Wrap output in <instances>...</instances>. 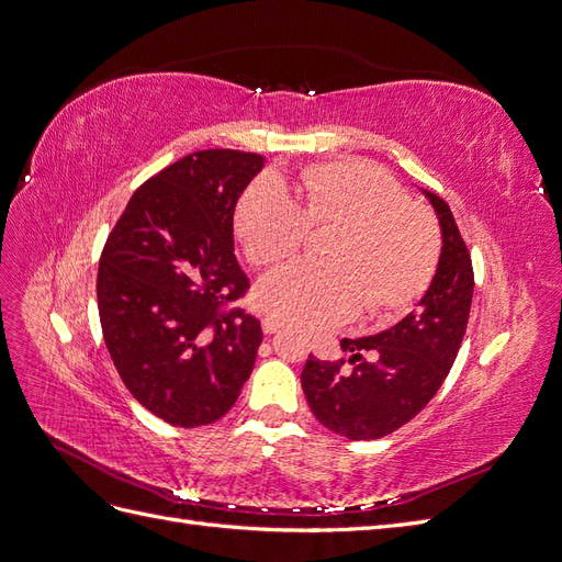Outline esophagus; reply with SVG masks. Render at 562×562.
Returning a JSON list of instances; mask_svg holds the SVG:
<instances>
[{"label": "esophagus", "instance_id": "obj_1", "mask_svg": "<svg viewBox=\"0 0 562 562\" xmlns=\"http://www.w3.org/2000/svg\"><path fill=\"white\" fill-rule=\"evenodd\" d=\"M281 326H283V323H281L277 316H265V318H262V330H265L267 335H274L277 330H281Z\"/></svg>", "mask_w": 562, "mask_h": 562}]
</instances>
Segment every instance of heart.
Masks as SVG:
<instances>
[{"label":"heart","mask_w":562,"mask_h":562,"mask_svg":"<svg viewBox=\"0 0 562 562\" xmlns=\"http://www.w3.org/2000/svg\"><path fill=\"white\" fill-rule=\"evenodd\" d=\"M291 191L262 180L239 203L236 225L255 265L293 255L310 225L335 232L323 244L326 262L297 260L262 279L265 310L304 330H328L363 302L368 314H382L422 293L438 262V225L386 171L363 161L312 164L291 178Z\"/></svg>","instance_id":"obj_1"}]
</instances>
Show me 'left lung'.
<instances>
[{
  "label": "left lung",
  "mask_w": 562,
  "mask_h": 562,
  "mask_svg": "<svg viewBox=\"0 0 562 562\" xmlns=\"http://www.w3.org/2000/svg\"><path fill=\"white\" fill-rule=\"evenodd\" d=\"M440 225L436 274L417 310L378 335L342 339L349 366L310 353L302 389L323 427L349 440H372L411 422L448 378L467 333L473 267L452 211L438 194L422 190Z\"/></svg>",
  "instance_id": "8db88e82"
}]
</instances>
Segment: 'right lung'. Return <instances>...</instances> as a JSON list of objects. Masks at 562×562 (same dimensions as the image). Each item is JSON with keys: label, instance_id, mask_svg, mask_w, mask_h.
I'll return each mask as SVG.
<instances>
[{"label": "right lung", "instance_id": "obj_1", "mask_svg": "<svg viewBox=\"0 0 562 562\" xmlns=\"http://www.w3.org/2000/svg\"><path fill=\"white\" fill-rule=\"evenodd\" d=\"M265 157L203 149L135 190L98 267L108 351L133 398L173 427L223 417L250 378L260 321L239 300L234 209Z\"/></svg>", "mask_w": 562, "mask_h": 562}]
</instances>
